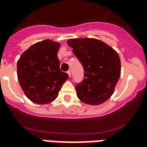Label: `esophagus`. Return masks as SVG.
Returning <instances> with one entry per match:
<instances>
[{
	"label": "esophagus",
	"instance_id": "1",
	"mask_svg": "<svg viewBox=\"0 0 147 147\" xmlns=\"http://www.w3.org/2000/svg\"><path fill=\"white\" fill-rule=\"evenodd\" d=\"M67 73H68V75H69V78H70V77H71V71H70V70H69V71H67Z\"/></svg>",
	"mask_w": 147,
	"mask_h": 147
}]
</instances>
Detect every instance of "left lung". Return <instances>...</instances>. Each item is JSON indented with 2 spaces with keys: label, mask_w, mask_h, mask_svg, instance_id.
I'll return each instance as SVG.
<instances>
[{
  "label": "left lung",
  "mask_w": 147,
  "mask_h": 147,
  "mask_svg": "<svg viewBox=\"0 0 147 147\" xmlns=\"http://www.w3.org/2000/svg\"><path fill=\"white\" fill-rule=\"evenodd\" d=\"M84 69V79L76 84L77 96L91 105L111 98L121 76V60L114 49L97 39H71L67 42Z\"/></svg>",
  "instance_id": "8db88e82"
}]
</instances>
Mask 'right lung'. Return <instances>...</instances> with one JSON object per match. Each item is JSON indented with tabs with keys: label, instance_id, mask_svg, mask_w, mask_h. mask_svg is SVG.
I'll return each mask as SVG.
<instances>
[{
	"label": "right lung",
	"instance_id": "1",
	"mask_svg": "<svg viewBox=\"0 0 147 147\" xmlns=\"http://www.w3.org/2000/svg\"><path fill=\"white\" fill-rule=\"evenodd\" d=\"M60 44L45 40L25 51L17 62L20 87L33 102L45 105L58 97L62 85L69 78L61 71L57 57Z\"/></svg>",
	"mask_w": 147,
	"mask_h": 147
}]
</instances>
